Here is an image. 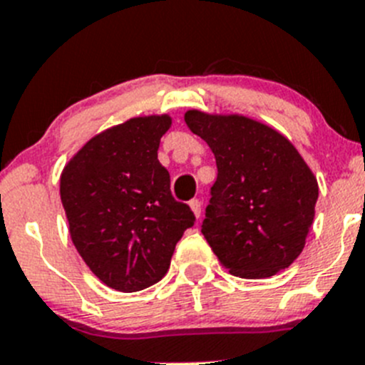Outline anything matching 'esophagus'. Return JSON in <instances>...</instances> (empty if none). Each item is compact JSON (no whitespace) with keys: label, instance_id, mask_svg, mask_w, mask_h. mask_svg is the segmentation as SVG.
Wrapping results in <instances>:
<instances>
[{"label":"esophagus","instance_id":"34e87169","mask_svg":"<svg viewBox=\"0 0 365 365\" xmlns=\"http://www.w3.org/2000/svg\"><path fill=\"white\" fill-rule=\"evenodd\" d=\"M190 207H192V211L195 213V217L200 218V215H202V202H200L199 199H192L190 200Z\"/></svg>","mask_w":365,"mask_h":365}]
</instances>
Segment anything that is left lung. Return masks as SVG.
I'll use <instances>...</instances> for the list:
<instances>
[{"label":"left lung","mask_w":365,"mask_h":365,"mask_svg":"<svg viewBox=\"0 0 365 365\" xmlns=\"http://www.w3.org/2000/svg\"><path fill=\"white\" fill-rule=\"evenodd\" d=\"M185 121L215 154L217 180L200 231L229 272L270 277L301 255L317 179L284 136L245 116L188 110Z\"/></svg>","instance_id":"obj_1"}]
</instances>
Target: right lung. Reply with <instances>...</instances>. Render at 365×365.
<instances>
[{"instance_id": "obj_1", "label": "right lung", "mask_w": 365, "mask_h": 365, "mask_svg": "<svg viewBox=\"0 0 365 365\" xmlns=\"http://www.w3.org/2000/svg\"><path fill=\"white\" fill-rule=\"evenodd\" d=\"M170 116L133 118L89 140L66 165L61 200L76 251L100 281L138 292L168 272L182 232L195 224L170 192L158 159Z\"/></svg>"}]
</instances>
